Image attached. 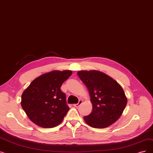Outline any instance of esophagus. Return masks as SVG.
Here are the masks:
<instances>
[{"instance_id": "1", "label": "esophagus", "mask_w": 153, "mask_h": 153, "mask_svg": "<svg viewBox=\"0 0 153 153\" xmlns=\"http://www.w3.org/2000/svg\"><path fill=\"white\" fill-rule=\"evenodd\" d=\"M82 100H79L77 104H74V107H76V108H77V107H79V105H81L82 104Z\"/></svg>"}]
</instances>
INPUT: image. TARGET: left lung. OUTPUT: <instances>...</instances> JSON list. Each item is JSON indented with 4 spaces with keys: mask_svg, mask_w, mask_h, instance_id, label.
<instances>
[{
    "mask_svg": "<svg viewBox=\"0 0 153 153\" xmlns=\"http://www.w3.org/2000/svg\"><path fill=\"white\" fill-rule=\"evenodd\" d=\"M79 77L88 89L92 111L84 117L85 122L94 128H105L121 117L128 102L123 89L114 79L96 71H80Z\"/></svg>",
    "mask_w": 153,
    "mask_h": 153,
    "instance_id": "obj_1",
    "label": "left lung"
}]
</instances>
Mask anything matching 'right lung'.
<instances>
[{
  "mask_svg": "<svg viewBox=\"0 0 153 153\" xmlns=\"http://www.w3.org/2000/svg\"><path fill=\"white\" fill-rule=\"evenodd\" d=\"M72 73L70 70L44 73L24 91L21 105L32 122L44 128H54L62 123L69 108L61 87Z\"/></svg>",
  "mask_w": 153,
  "mask_h": 153,
  "instance_id": "1",
  "label": "right lung"
}]
</instances>
